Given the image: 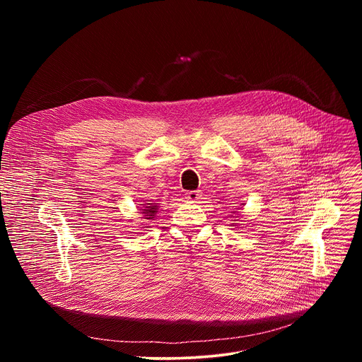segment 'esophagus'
<instances>
[{"label": "esophagus", "mask_w": 362, "mask_h": 362, "mask_svg": "<svg viewBox=\"0 0 362 362\" xmlns=\"http://www.w3.org/2000/svg\"><path fill=\"white\" fill-rule=\"evenodd\" d=\"M200 192H197V190H192V192H187L186 193V199L187 200H190V202H197L199 199H200Z\"/></svg>", "instance_id": "esophagus-1"}]
</instances>
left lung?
<instances>
[{
  "label": "left lung",
  "mask_w": 362,
  "mask_h": 362,
  "mask_svg": "<svg viewBox=\"0 0 362 362\" xmlns=\"http://www.w3.org/2000/svg\"><path fill=\"white\" fill-rule=\"evenodd\" d=\"M233 214H235V212H233Z\"/></svg>",
  "instance_id": "1"
}]
</instances>
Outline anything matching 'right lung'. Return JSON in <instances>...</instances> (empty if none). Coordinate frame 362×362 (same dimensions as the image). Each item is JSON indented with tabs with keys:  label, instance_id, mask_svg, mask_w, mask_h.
<instances>
[{
	"label": "right lung",
	"instance_id": "right-lung-1",
	"mask_svg": "<svg viewBox=\"0 0 362 362\" xmlns=\"http://www.w3.org/2000/svg\"><path fill=\"white\" fill-rule=\"evenodd\" d=\"M140 211L144 219H153L159 211V203H143Z\"/></svg>",
	"mask_w": 362,
	"mask_h": 362
}]
</instances>
